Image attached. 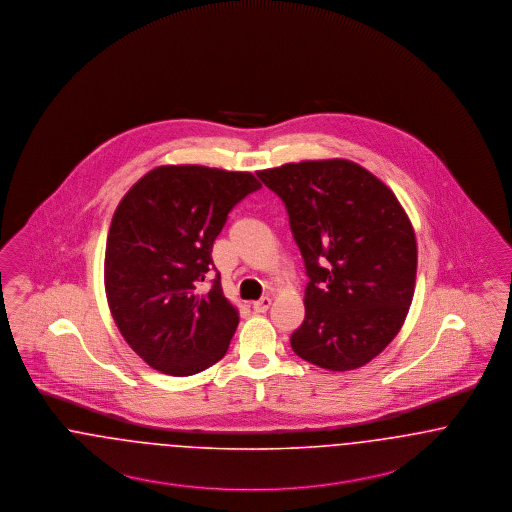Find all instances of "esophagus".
<instances>
[{
    "instance_id": "34e87169",
    "label": "esophagus",
    "mask_w": 512,
    "mask_h": 512,
    "mask_svg": "<svg viewBox=\"0 0 512 512\" xmlns=\"http://www.w3.org/2000/svg\"><path fill=\"white\" fill-rule=\"evenodd\" d=\"M269 306H271V298H260V300H256L254 304H252V308H254V312L256 313H266L269 310Z\"/></svg>"
}]
</instances>
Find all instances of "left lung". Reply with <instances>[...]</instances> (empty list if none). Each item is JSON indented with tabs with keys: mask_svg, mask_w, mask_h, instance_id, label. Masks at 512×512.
<instances>
[{
	"mask_svg": "<svg viewBox=\"0 0 512 512\" xmlns=\"http://www.w3.org/2000/svg\"><path fill=\"white\" fill-rule=\"evenodd\" d=\"M287 206L310 283L296 356L352 371L400 333L417 279V239L400 200L352 160H304L260 170Z\"/></svg>",
	"mask_w": 512,
	"mask_h": 512,
	"instance_id": "left-lung-1",
	"label": "left lung"
}]
</instances>
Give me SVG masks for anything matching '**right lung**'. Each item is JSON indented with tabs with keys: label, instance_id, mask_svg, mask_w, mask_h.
<instances>
[{
	"label": "right lung",
	"instance_id": "add662e5",
	"mask_svg": "<svg viewBox=\"0 0 512 512\" xmlns=\"http://www.w3.org/2000/svg\"><path fill=\"white\" fill-rule=\"evenodd\" d=\"M250 172L166 164L147 172L118 202L105 250L112 319L156 371L189 377L220 361L239 325L223 296L212 245L231 208L258 191Z\"/></svg>",
	"mask_w": 512,
	"mask_h": 512
}]
</instances>
